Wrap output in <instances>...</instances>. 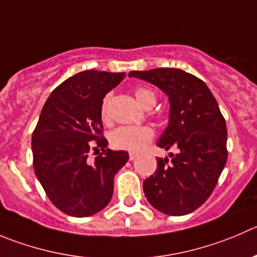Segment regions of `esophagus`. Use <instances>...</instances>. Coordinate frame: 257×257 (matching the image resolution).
I'll use <instances>...</instances> for the list:
<instances>
[{
  "label": "esophagus",
  "instance_id": "1",
  "mask_svg": "<svg viewBox=\"0 0 257 257\" xmlns=\"http://www.w3.org/2000/svg\"><path fill=\"white\" fill-rule=\"evenodd\" d=\"M130 160H134V159H136L139 156V154H136V153H130Z\"/></svg>",
  "mask_w": 257,
  "mask_h": 257
}]
</instances>
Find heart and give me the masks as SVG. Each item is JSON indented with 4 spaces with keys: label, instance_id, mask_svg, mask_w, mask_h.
I'll return each mask as SVG.
<instances>
[{
    "label": "heart",
    "instance_id": "heart-1",
    "mask_svg": "<svg viewBox=\"0 0 257 257\" xmlns=\"http://www.w3.org/2000/svg\"><path fill=\"white\" fill-rule=\"evenodd\" d=\"M136 99L144 107L154 106L156 102L155 93L145 87H139L134 90ZM108 101L107 96L101 106V117L106 121L108 118ZM154 138V130L149 126H121L111 134V141L116 148L139 153L143 150Z\"/></svg>",
    "mask_w": 257,
    "mask_h": 257
}]
</instances>
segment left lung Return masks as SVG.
I'll return each mask as SVG.
<instances>
[{
  "mask_svg": "<svg viewBox=\"0 0 257 257\" xmlns=\"http://www.w3.org/2000/svg\"><path fill=\"white\" fill-rule=\"evenodd\" d=\"M160 88L169 98V123L156 145L177 154L158 158L144 182L149 203L169 216L192 213L208 199L227 161V127L203 80L175 68L130 72Z\"/></svg>",
  "mask_w": 257,
  "mask_h": 257,
  "instance_id": "8db88e82",
  "label": "left lung"
}]
</instances>
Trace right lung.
<instances>
[{"instance_id":"add662e5","label":"right lung","mask_w":257,"mask_h":257,"mask_svg":"<svg viewBox=\"0 0 257 257\" xmlns=\"http://www.w3.org/2000/svg\"><path fill=\"white\" fill-rule=\"evenodd\" d=\"M123 78L124 73H77L51 92L41 109L31 139L34 170L51 203L68 216L102 211L113 194L114 175L128 160L127 151L107 149L102 136V102ZM93 145L102 153L89 162Z\"/></svg>"}]
</instances>
